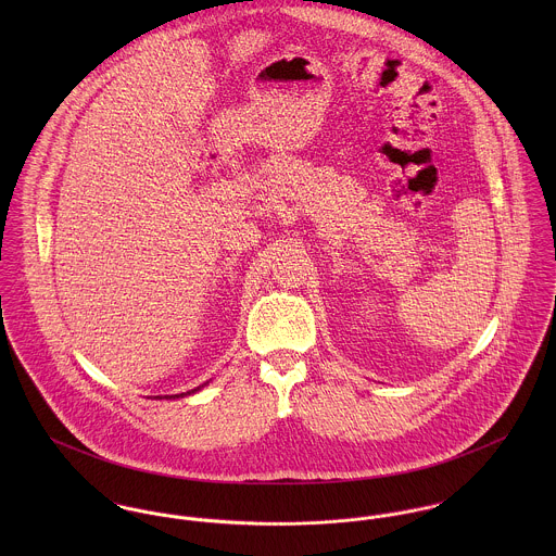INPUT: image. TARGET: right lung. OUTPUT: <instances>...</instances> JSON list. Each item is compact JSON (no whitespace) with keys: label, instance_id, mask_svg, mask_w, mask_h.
<instances>
[{"label":"right lung","instance_id":"1","mask_svg":"<svg viewBox=\"0 0 556 556\" xmlns=\"http://www.w3.org/2000/svg\"><path fill=\"white\" fill-rule=\"evenodd\" d=\"M207 383H203V386H199V388H194V390H190V392H186V394H175V396H156V400H175V397H184V396H190V394H197V392H201L203 388H205Z\"/></svg>","mask_w":556,"mask_h":556}]
</instances>
